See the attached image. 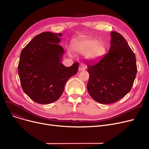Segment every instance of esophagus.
I'll return each mask as SVG.
<instances>
[{"mask_svg": "<svg viewBox=\"0 0 149 149\" xmlns=\"http://www.w3.org/2000/svg\"><path fill=\"white\" fill-rule=\"evenodd\" d=\"M85 69H86V67H85V66L84 65L81 64L79 66V69L80 71H81V70H85Z\"/></svg>", "mask_w": 149, "mask_h": 149, "instance_id": "34e87169", "label": "esophagus"}]
</instances>
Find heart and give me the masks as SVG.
I'll list each match as a JSON object with an SVG mask.
<instances>
[{
  "mask_svg": "<svg viewBox=\"0 0 149 149\" xmlns=\"http://www.w3.org/2000/svg\"><path fill=\"white\" fill-rule=\"evenodd\" d=\"M72 50L77 54H85V57L91 61H97L102 57L106 52V47L102 42L92 37L84 36L72 42ZM69 55H71L70 51Z\"/></svg>",
  "mask_w": 149,
  "mask_h": 149,
  "instance_id": "obj_1",
  "label": "heart"
}]
</instances>
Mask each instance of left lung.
Returning a JSON list of instances; mask_svg holds the SVG:
<instances>
[{
    "label": "left lung",
    "instance_id": "left-lung-1",
    "mask_svg": "<svg viewBox=\"0 0 149 149\" xmlns=\"http://www.w3.org/2000/svg\"><path fill=\"white\" fill-rule=\"evenodd\" d=\"M109 52L98 63L90 65L88 92L97 102L111 104L130 91L137 73L135 54L118 33H111Z\"/></svg>",
    "mask_w": 149,
    "mask_h": 149
}]
</instances>
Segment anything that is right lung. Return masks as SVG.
Here are the masks:
<instances>
[{
    "mask_svg": "<svg viewBox=\"0 0 149 149\" xmlns=\"http://www.w3.org/2000/svg\"><path fill=\"white\" fill-rule=\"evenodd\" d=\"M61 36L51 32L37 35L20 53L18 72L23 91L38 104L57 101L68 80L78 72V62L70 67L61 63Z\"/></svg>",
    "mask_w": 149,
    "mask_h": 149,
    "instance_id": "1",
    "label": "right lung"
}]
</instances>
